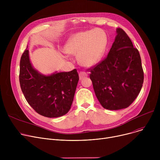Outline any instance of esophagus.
<instances>
[{"mask_svg": "<svg viewBox=\"0 0 160 160\" xmlns=\"http://www.w3.org/2000/svg\"><path fill=\"white\" fill-rule=\"evenodd\" d=\"M88 77V73H86V72H80L79 73V77L80 80H82L83 78H85L86 77Z\"/></svg>", "mask_w": 160, "mask_h": 160, "instance_id": "34e87169", "label": "esophagus"}]
</instances>
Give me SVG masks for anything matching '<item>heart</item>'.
Returning a JSON list of instances; mask_svg holds the SVG:
<instances>
[{
	"label": "heart",
	"instance_id": "heart-1",
	"mask_svg": "<svg viewBox=\"0 0 160 160\" xmlns=\"http://www.w3.org/2000/svg\"><path fill=\"white\" fill-rule=\"evenodd\" d=\"M106 43V36L102 31H87L74 34L67 42L65 50L67 54L77 55L81 65L89 67L98 62Z\"/></svg>",
	"mask_w": 160,
	"mask_h": 160
}]
</instances>
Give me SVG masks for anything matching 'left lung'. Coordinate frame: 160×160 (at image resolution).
I'll return each mask as SVG.
<instances>
[{"label":"left lung","mask_w":160,"mask_h":160,"mask_svg":"<svg viewBox=\"0 0 160 160\" xmlns=\"http://www.w3.org/2000/svg\"><path fill=\"white\" fill-rule=\"evenodd\" d=\"M107 57L91 69L89 77L99 102L107 110L127 108L142 88L144 73L138 50L121 28Z\"/></svg>","instance_id":"1"}]
</instances>
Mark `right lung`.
Segmentation results:
<instances>
[{
  "mask_svg": "<svg viewBox=\"0 0 160 160\" xmlns=\"http://www.w3.org/2000/svg\"><path fill=\"white\" fill-rule=\"evenodd\" d=\"M79 80L77 69L44 75L32 65L29 51L21 58L19 82L22 93L38 113L53 118L68 113Z\"/></svg>",
  "mask_w": 160,
  "mask_h": 160,
  "instance_id": "obj_1",
  "label": "right lung"
}]
</instances>
